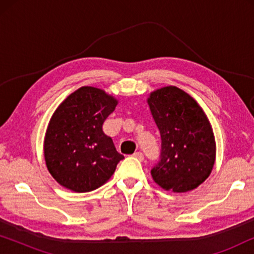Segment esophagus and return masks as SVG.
<instances>
[{
    "instance_id": "esophagus-1",
    "label": "esophagus",
    "mask_w": 254,
    "mask_h": 254,
    "mask_svg": "<svg viewBox=\"0 0 254 254\" xmlns=\"http://www.w3.org/2000/svg\"><path fill=\"white\" fill-rule=\"evenodd\" d=\"M133 156H134L135 158H137L138 161H141V162L143 161V159H144V156H143V154H142V152H140V151H137V152H134Z\"/></svg>"
}]
</instances>
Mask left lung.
<instances>
[{"label":"left lung","instance_id":"1","mask_svg":"<svg viewBox=\"0 0 254 254\" xmlns=\"http://www.w3.org/2000/svg\"><path fill=\"white\" fill-rule=\"evenodd\" d=\"M148 104L162 140L152 179L175 193L196 189L209 177L216 157L209 120L195 100L176 86L151 92Z\"/></svg>","mask_w":254,"mask_h":254}]
</instances>
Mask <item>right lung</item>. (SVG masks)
Returning <instances> with one entry per match:
<instances>
[{
  "mask_svg": "<svg viewBox=\"0 0 254 254\" xmlns=\"http://www.w3.org/2000/svg\"><path fill=\"white\" fill-rule=\"evenodd\" d=\"M103 90L82 86L68 96L48 125L44 155L52 177L74 192H91L105 184L125 157L103 124L117 106Z\"/></svg>",
  "mask_w": 254,
  "mask_h": 254,
  "instance_id": "right-lung-1",
  "label": "right lung"
}]
</instances>
